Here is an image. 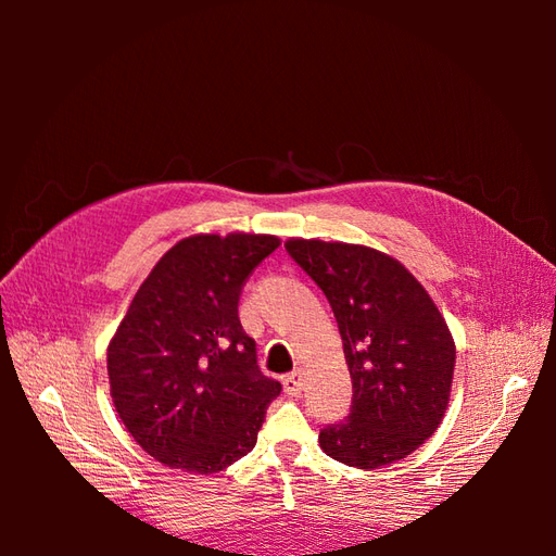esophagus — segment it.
<instances>
[{
	"mask_svg": "<svg viewBox=\"0 0 556 556\" xmlns=\"http://www.w3.org/2000/svg\"><path fill=\"white\" fill-rule=\"evenodd\" d=\"M282 387H285V392L296 396L301 392V387H304V380H301V374H290L282 378Z\"/></svg>",
	"mask_w": 556,
	"mask_h": 556,
	"instance_id": "esophagus-1",
	"label": "esophagus"
}]
</instances>
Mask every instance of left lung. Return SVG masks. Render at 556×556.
Instances as JSON below:
<instances>
[{"instance_id":"left-lung-1","label":"left lung","mask_w":556,"mask_h":556,"mask_svg":"<svg viewBox=\"0 0 556 556\" xmlns=\"http://www.w3.org/2000/svg\"><path fill=\"white\" fill-rule=\"evenodd\" d=\"M285 248L325 292L352 378L350 415L319 431V447L364 470L406 459L450 403L457 350L445 317L408 268L376 248L319 239Z\"/></svg>"}]
</instances>
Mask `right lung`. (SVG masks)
Wrapping results in <instances>:
<instances>
[{"instance_id":"right-lung-1","label":"right lung","mask_w":556,"mask_h":556,"mask_svg":"<svg viewBox=\"0 0 556 556\" xmlns=\"http://www.w3.org/2000/svg\"><path fill=\"white\" fill-rule=\"evenodd\" d=\"M280 245L271 233H194L141 282L106 352L113 406L164 466L211 476L255 447L280 382L262 376L239 296Z\"/></svg>"}]
</instances>
